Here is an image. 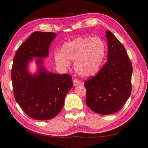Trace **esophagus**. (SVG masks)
<instances>
[{
	"label": "esophagus",
	"mask_w": 148,
	"mask_h": 148,
	"mask_svg": "<svg viewBox=\"0 0 148 148\" xmlns=\"http://www.w3.org/2000/svg\"><path fill=\"white\" fill-rule=\"evenodd\" d=\"M73 85L75 86H77L78 85H80V84H82L81 81H79V79H74L73 81Z\"/></svg>",
	"instance_id": "34e87169"
}]
</instances>
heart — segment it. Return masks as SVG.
Listing matches in <instances>:
<instances>
[{
	"label": "heart",
	"instance_id": "b5f03b06",
	"mask_svg": "<svg viewBox=\"0 0 148 148\" xmlns=\"http://www.w3.org/2000/svg\"><path fill=\"white\" fill-rule=\"evenodd\" d=\"M106 46L99 37L77 38L65 43L61 52L54 55L57 65L69 68L70 61H75L74 68L77 73L83 77L97 73L103 62Z\"/></svg>",
	"mask_w": 148,
	"mask_h": 148
}]
</instances>
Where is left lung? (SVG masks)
I'll use <instances>...</instances> for the list:
<instances>
[{
    "label": "left lung",
    "mask_w": 148,
    "mask_h": 148,
    "mask_svg": "<svg viewBox=\"0 0 148 148\" xmlns=\"http://www.w3.org/2000/svg\"><path fill=\"white\" fill-rule=\"evenodd\" d=\"M107 62L96 75L84 83L86 104L99 114H110L122 108L132 91V65L126 49L110 31H106Z\"/></svg>",
    "instance_id": "8db88e82"
}]
</instances>
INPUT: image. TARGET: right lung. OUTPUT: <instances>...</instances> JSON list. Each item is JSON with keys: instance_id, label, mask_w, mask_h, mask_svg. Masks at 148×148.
<instances>
[{"instance_id": "add662e5", "label": "right lung", "mask_w": 148, "mask_h": 148, "mask_svg": "<svg viewBox=\"0 0 148 148\" xmlns=\"http://www.w3.org/2000/svg\"><path fill=\"white\" fill-rule=\"evenodd\" d=\"M53 32H34L18 47L13 60L11 79L16 101L29 117L38 120L53 119L61 112L65 97L73 87L69 74L47 73L42 59L49 54ZM37 57L38 73L31 75L27 67Z\"/></svg>"}]
</instances>
